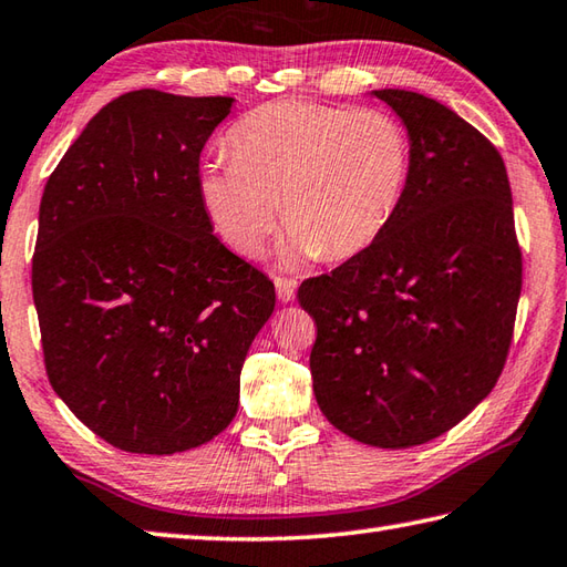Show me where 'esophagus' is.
Listing matches in <instances>:
<instances>
[{
  "mask_svg": "<svg viewBox=\"0 0 567 567\" xmlns=\"http://www.w3.org/2000/svg\"><path fill=\"white\" fill-rule=\"evenodd\" d=\"M296 288H298V284L293 279H286V276H279V279H276V296H279L281 303L293 301Z\"/></svg>",
  "mask_w": 567,
  "mask_h": 567,
  "instance_id": "esophagus-1",
  "label": "esophagus"
}]
</instances>
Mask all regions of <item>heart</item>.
I'll return each instance as SVG.
<instances>
[{"label": "heart", "instance_id": "obj_1", "mask_svg": "<svg viewBox=\"0 0 567 567\" xmlns=\"http://www.w3.org/2000/svg\"><path fill=\"white\" fill-rule=\"evenodd\" d=\"M229 153L199 169L202 209L231 251L256 256L281 202L288 264L365 251L398 215L410 179V137L382 111L266 103L231 127Z\"/></svg>", "mask_w": 567, "mask_h": 567}]
</instances>
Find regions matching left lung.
<instances>
[{
	"instance_id": "8db88e82",
	"label": "left lung",
	"mask_w": 567,
	"mask_h": 567,
	"mask_svg": "<svg viewBox=\"0 0 567 567\" xmlns=\"http://www.w3.org/2000/svg\"><path fill=\"white\" fill-rule=\"evenodd\" d=\"M410 137V179L390 227L298 301L316 320L313 392L350 440L410 450L450 432L504 370L520 298L506 165L444 103L370 91Z\"/></svg>"
}]
</instances>
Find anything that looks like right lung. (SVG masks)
Here are the masks:
<instances>
[{
	"label": "right lung",
	"mask_w": 567,
	"mask_h": 567,
	"mask_svg": "<svg viewBox=\"0 0 567 567\" xmlns=\"http://www.w3.org/2000/svg\"><path fill=\"white\" fill-rule=\"evenodd\" d=\"M234 99L155 89L95 113L44 187L31 291L53 392L109 444L177 454L215 440L271 318L274 284L215 237L202 147Z\"/></svg>",
	"instance_id": "1"
}]
</instances>
